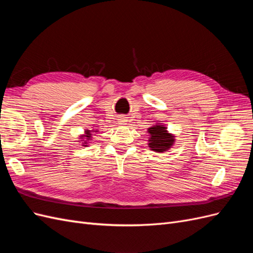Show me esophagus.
Segmentation results:
<instances>
[{"instance_id": "esophagus-1", "label": "esophagus", "mask_w": 253, "mask_h": 253, "mask_svg": "<svg viewBox=\"0 0 253 253\" xmlns=\"http://www.w3.org/2000/svg\"><path fill=\"white\" fill-rule=\"evenodd\" d=\"M126 121H127V119L126 116H120L118 119L119 125H126Z\"/></svg>"}]
</instances>
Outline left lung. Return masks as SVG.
<instances>
[{
	"label": "left lung",
	"mask_w": 253,
	"mask_h": 253,
	"mask_svg": "<svg viewBox=\"0 0 253 253\" xmlns=\"http://www.w3.org/2000/svg\"><path fill=\"white\" fill-rule=\"evenodd\" d=\"M149 133V148L156 153L167 152L175 143V136L168 132L167 126L156 124L148 128Z\"/></svg>",
	"instance_id": "obj_1"
}]
</instances>
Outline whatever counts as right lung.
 <instances>
[{
    "label": "right lung",
    "mask_w": 253,
    "mask_h": 253,
    "mask_svg": "<svg viewBox=\"0 0 253 253\" xmlns=\"http://www.w3.org/2000/svg\"><path fill=\"white\" fill-rule=\"evenodd\" d=\"M94 132H99V131L98 129H85V131H84V134L79 137L81 140H78V141H82L83 147H87V141L91 140V136H93L91 133Z\"/></svg>",
    "instance_id": "add662e5"
}]
</instances>
